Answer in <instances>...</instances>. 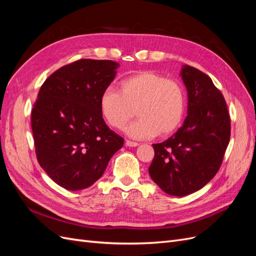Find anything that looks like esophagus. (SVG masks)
<instances>
[{
  "mask_svg": "<svg viewBox=\"0 0 256 256\" xmlns=\"http://www.w3.org/2000/svg\"><path fill=\"white\" fill-rule=\"evenodd\" d=\"M125 144H126V146H128V147H136V146L140 145L138 142H134V141H130V140H126Z\"/></svg>",
  "mask_w": 256,
  "mask_h": 256,
  "instance_id": "esophagus-1",
  "label": "esophagus"
}]
</instances>
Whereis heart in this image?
<instances>
[{"label": "heart", "instance_id": "1", "mask_svg": "<svg viewBox=\"0 0 256 256\" xmlns=\"http://www.w3.org/2000/svg\"><path fill=\"white\" fill-rule=\"evenodd\" d=\"M186 106V90L180 81L150 70L124 79L120 92L108 88L99 99L104 120L116 130L125 128L136 110L138 120L127 134L138 140L173 134L184 120Z\"/></svg>", "mask_w": 256, "mask_h": 256}]
</instances>
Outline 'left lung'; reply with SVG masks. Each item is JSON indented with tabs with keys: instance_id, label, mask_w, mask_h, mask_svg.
I'll list each match as a JSON object with an SVG mask.
<instances>
[{
	"instance_id": "8db88e82",
	"label": "left lung",
	"mask_w": 256,
	"mask_h": 256,
	"mask_svg": "<svg viewBox=\"0 0 256 256\" xmlns=\"http://www.w3.org/2000/svg\"><path fill=\"white\" fill-rule=\"evenodd\" d=\"M188 116L166 141L152 144V180L170 196H184L203 188L218 173L230 138V118L221 92L198 69L184 65Z\"/></svg>"
}]
</instances>
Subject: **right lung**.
Masks as SVG:
<instances>
[{"mask_svg":"<svg viewBox=\"0 0 256 256\" xmlns=\"http://www.w3.org/2000/svg\"><path fill=\"white\" fill-rule=\"evenodd\" d=\"M118 64L82 58L54 72L42 85L30 125L38 162L67 190L88 188L102 176L124 138L106 126L99 108Z\"/></svg>","mask_w":256,"mask_h":256,"instance_id":"right-lung-1","label":"right lung"}]
</instances>
